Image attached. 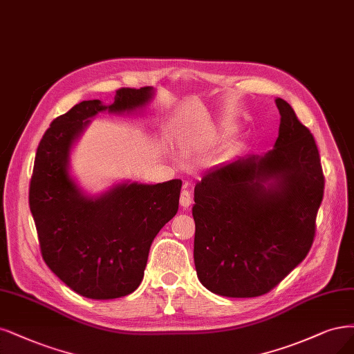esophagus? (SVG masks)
<instances>
[{
    "mask_svg": "<svg viewBox=\"0 0 354 354\" xmlns=\"http://www.w3.org/2000/svg\"><path fill=\"white\" fill-rule=\"evenodd\" d=\"M190 205H192V194L189 190L185 189L180 194V206L183 209H187Z\"/></svg>",
    "mask_w": 354,
    "mask_h": 354,
    "instance_id": "34e87169",
    "label": "esophagus"
}]
</instances>
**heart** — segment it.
<instances>
[{
    "instance_id": "heart-1",
    "label": "heart",
    "mask_w": 354,
    "mask_h": 354,
    "mask_svg": "<svg viewBox=\"0 0 354 354\" xmlns=\"http://www.w3.org/2000/svg\"><path fill=\"white\" fill-rule=\"evenodd\" d=\"M218 138H219V136H214V138H212V139H211V140H209V142H208V143H206V145H208V146H211V145H214V143H215V142H216V140H218Z\"/></svg>"
}]
</instances>
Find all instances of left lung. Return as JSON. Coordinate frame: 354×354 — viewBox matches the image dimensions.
<instances>
[{
	"label": "left lung",
	"mask_w": 354,
	"mask_h": 354,
	"mask_svg": "<svg viewBox=\"0 0 354 354\" xmlns=\"http://www.w3.org/2000/svg\"><path fill=\"white\" fill-rule=\"evenodd\" d=\"M274 149L215 167L194 186L193 258L203 287L258 297L306 258L324 196L315 139L281 98Z\"/></svg>",
	"instance_id": "8db88e82"
}]
</instances>
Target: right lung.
Here are the masks:
<instances>
[{
    "mask_svg": "<svg viewBox=\"0 0 354 354\" xmlns=\"http://www.w3.org/2000/svg\"><path fill=\"white\" fill-rule=\"evenodd\" d=\"M153 88H123L114 102L83 101L57 117L35 156L29 206L42 258L77 295L109 300L142 283L155 236L178 211L181 180L158 185L124 181L100 194L84 193L70 174V152L98 113H135Z\"/></svg>",
    "mask_w": 354,
    "mask_h": 354,
    "instance_id": "right-lung-1",
    "label": "right lung"
}]
</instances>
